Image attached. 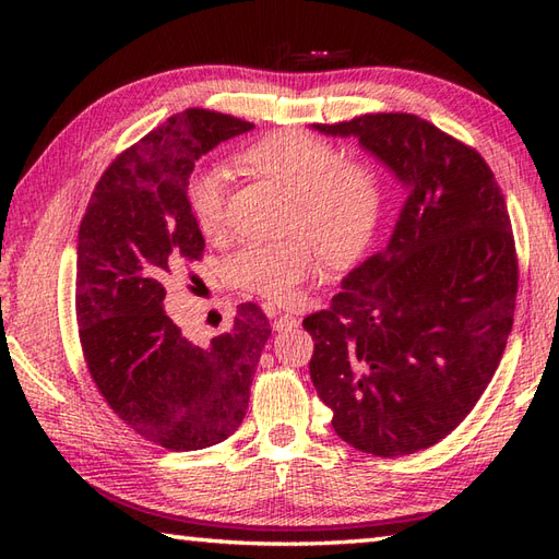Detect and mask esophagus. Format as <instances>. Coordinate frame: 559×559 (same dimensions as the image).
<instances>
[{"label": "esophagus", "instance_id": "1", "mask_svg": "<svg viewBox=\"0 0 559 559\" xmlns=\"http://www.w3.org/2000/svg\"><path fill=\"white\" fill-rule=\"evenodd\" d=\"M293 326H298V319H295L293 314L273 312V329H276V331H286V329H293Z\"/></svg>", "mask_w": 559, "mask_h": 559}]
</instances>
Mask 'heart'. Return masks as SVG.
Returning <instances> with one entry per match:
<instances>
[{
  "mask_svg": "<svg viewBox=\"0 0 559 559\" xmlns=\"http://www.w3.org/2000/svg\"><path fill=\"white\" fill-rule=\"evenodd\" d=\"M240 170L278 185L293 201L288 225L305 230L329 264L343 266L370 245L382 213V187L370 165L341 160L326 139L302 129H283L237 153ZM187 199L199 230L216 237L225 230L228 173L206 165L194 173ZM319 264L317 247L307 237L273 245H245L228 259L225 276L235 288L286 305Z\"/></svg>",
  "mask_w": 559,
  "mask_h": 559,
  "instance_id": "b5f03b06",
  "label": "heart"
}]
</instances>
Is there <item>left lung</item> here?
Listing matches in <instances>:
<instances>
[{"label": "left lung", "mask_w": 559, "mask_h": 559, "mask_svg": "<svg viewBox=\"0 0 559 559\" xmlns=\"http://www.w3.org/2000/svg\"><path fill=\"white\" fill-rule=\"evenodd\" d=\"M314 129L358 139L399 177L403 204L382 252L302 319L310 377L343 442L415 454L473 411L512 334L519 261L507 201L476 148L418 115Z\"/></svg>", "instance_id": "left-lung-1"}]
</instances>
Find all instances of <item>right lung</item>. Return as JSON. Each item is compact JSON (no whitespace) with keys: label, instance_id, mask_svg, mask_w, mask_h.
I'll list each match as a JSON object with an SVG mask.
<instances>
[{"label":"right lung","instance_id":"obj_1","mask_svg":"<svg viewBox=\"0 0 559 559\" xmlns=\"http://www.w3.org/2000/svg\"><path fill=\"white\" fill-rule=\"evenodd\" d=\"M252 127L201 108L168 117L103 173L79 228L83 360L117 418L170 451L213 447L240 427L271 336L254 302L237 307L233 329L209 346L163 310L168 281L204 257L187 199L194 163Z\"/></svg>","mask_w":559,"mask_h":559}]
</instances>
